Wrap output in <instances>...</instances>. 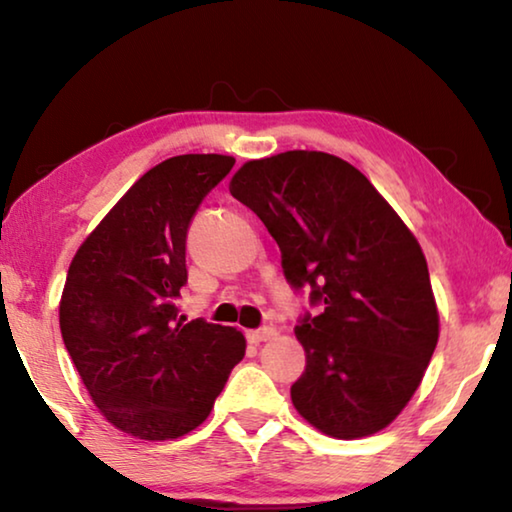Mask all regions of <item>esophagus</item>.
Returning <instances> with one entry per match:
<instances>
[{
  "instance_id": "1",
  "label": "esophagus",
  "mask_w": 512,
  "mask_h": 512,
  "mask_svg": "<svg viewBox=\"0 0 512 512\" xmlns=\"http://www.w3.org/2000/svg\"><path fill=\"white\" fill-rule=\"evenodd\" d=\"M278 331L273 329V326H264V329H257V331H248L246 335H248V342L250 345H259V342H266V340H271L273 335H276Z\"/></svg>"
}]
</instances>
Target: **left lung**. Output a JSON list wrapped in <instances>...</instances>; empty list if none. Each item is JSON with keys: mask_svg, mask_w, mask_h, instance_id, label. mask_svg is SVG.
<instances>
[{"mask_svg": "<svg viewBox=\"0 0 512 512\" xmlns=\"http://www.w3.org/2000/svg\"><path fill=\"white\" fill-rule=\"evenodd\" d=\"M230 193L276 239L287 280L322 303L294 329L305 349L296 411L335 439L384 430L414 398L439 340L421 243L363 172L324 151L248 160Z\"/></svg>", "mask_w": 512, "mask_h": 512, "instance_id": "left-lung-1", "label": "left lung"}]
</instances>
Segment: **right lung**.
<instances>
[{"label": "right lung", "instance_id": "obj_1", "mask_svg": "<svg viewBox=\"0 0 512 512\" xmlns=\"http://www.w3.org/2000/svg\"><path fill=\"white\" fill-rule=\"evenodd\" d=\"M234 158L183 154L144 172L75 253L59 329L87 393L117 430L179 439L207 421L246 338L232 326L186 322V234Z\"/></svg>", "mask_w": 512, "mask_h": 512}]
</instances>
